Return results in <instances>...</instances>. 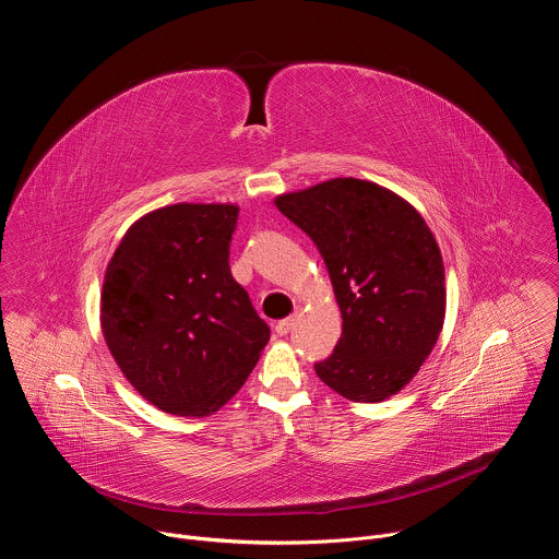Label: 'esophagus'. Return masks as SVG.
<instances>
[{
	"label": "esophagus",
	"mask_w": 559,
	"mask_h": 559,
	"mask_svg": "<svg viewBox=\"0 0 559 559\" xmlns=\"http://www.w3.org/2000/svg\"><path fill=\"white\" fill-rule=\"evenodd\" d=\"M296 323H298V313H294L289 318H283V321L276 323V334L278 336H287L296 328Z\"/></svg>",
	"instance_id": "esophagus-1"
}]
</instances>
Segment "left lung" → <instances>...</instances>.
Returning <instances> with one entry per match:
<instances>
[{
  "mask_svg": "<svg viewBox=\"0 0 559 559\" xmlns=\"http://www.w3.org/2000/svg\"><path fill=\"white\" fill-rule=\"evenodd\" d=\"M276 207L321 252L343 313L334 354L316 373L354 403L401 391L431 354L444 321V267L425 218L360 179L283 194Z\"/></svg>",
  "mask_w": 559,
  "mask_h": 559,
  "instance_id": "left-lung-1",
  "label": "left lung"
}]
</instances>
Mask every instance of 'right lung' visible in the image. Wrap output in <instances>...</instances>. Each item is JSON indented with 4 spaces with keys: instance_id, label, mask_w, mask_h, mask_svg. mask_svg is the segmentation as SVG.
Here are the masks:
<instances>
[{
    "instance_id": "right-lung-1",
    "label": "right lung",
    "mask_w": 559,
    "mask_h": 559,
    "mask_svg": "<svg viewBox=\"0 0 559 559\" xmlns=\"http://www.w3.org/2000/svg\"><path fill=\"white\" fill-rule=\"evenodd\" d=\"M236 205L177 203L139 218L106 270L102 328L154 407L203 418L243 386L270 328L229 272Z\"/></svg>"
}]
</instances>
